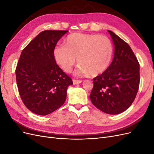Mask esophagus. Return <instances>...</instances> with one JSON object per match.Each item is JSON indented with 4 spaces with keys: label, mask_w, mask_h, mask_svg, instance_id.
<instances>
[{
    "label": "esophagus",
    "mask_w": 154,
    "mask_h": 154,
    "mask_svg": "<svg viewBox=\"0 0 154 154\" xmlns=\"http://www.w3.org/2000/svg\"><path fill=\"white\" fill-rule=\"evenodd\" d=\"M72 82H73V83L74 85H76V84H79V83H82V80H74V79H73Z\"/></svg>",
    "instance_id": "1"
}]
</instances>
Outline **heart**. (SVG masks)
<instances>
[{"instance_id":"obj_1","label":"heart","mask_w":154,"mask_h":154,"mask_svg":"<svg viewBox=\"0 0 154 154\" xmlns=\"http://www.w3.org/2000/svg\"><path fill=\"white\" fill-rule=\"evenodd\" d=\"M112 51L111 41L105 35L74 32L66 37L63 45L54 48L53 57L66 72H71L77 58L80 66L76 70V75L96 76L109 67Z\"/></svg>"}]
</instances>
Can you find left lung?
Returning <instances> with one entry per match:
<instances>
[{"mask_svg": "<svg viewBox=\"0 0 154 154\" xmlns=\"http://www.w3.org/2000/svg\"><path fill=\"white\" fill-rule=\"evenodd\" d=\"M114 45L112 62L100 75L93 79L91 101L96 108L109 114H118L128 109L139 89V63L129 45L108 31Z\"/></svg>", "mask_w": 154, "mask_h": 154, "instance_id": "left-lung-1", "label": "left lung"}]
</instances>
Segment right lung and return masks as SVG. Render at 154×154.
Listing matches in <instances>:
<instances>
[{
	"mask_svg": "<svg viewBox=\"0 0 154 154\" xmlns=\"http://www.w3.org/2000/svg\"><path fill=\"white\" fill-rule=\"evenodd\" d=\"M68 31H42L22 50L15 70L17 84L25 106L45 116L66 101L72 80L56 63L53 50Z\"/></svg>",
	"mask_w": 154,
	"mask_h": 154,
	"instance_id": "right-lung-1",
	"label": "right lung"
}]
</instances>
